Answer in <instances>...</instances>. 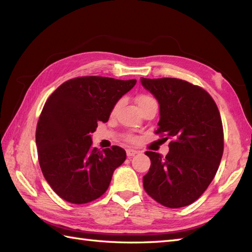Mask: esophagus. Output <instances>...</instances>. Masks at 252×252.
<instances>
[{
	"mask_svg": "<svg viewBox=\"0 0 252 252\" xmlns=\"http://www.w3.org/2000/svg\"><path fill=\"white\" fill-rule=\"evenodd\" d=\"M138 152L135 151V149H126V156L127 157H132V156H135Z\"/></svg>",
	"mask_w": 252,
	"mask_h": 252,
	"instance_id": "esophagus-1",
	"label": "esophagus"
}]
</instances>
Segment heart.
Listing matches in <instances>:
<instances>
[{
	"label": "heart",
	"mask_w": 252,
	"mask_h": 252,
	"mask_svg": "<svg viewBox=\"0 0 252 252\" xmlns=\"http://www.w3.org/2000/svg\"><path fill=\"white\" fill-rule=\"evenodd\" d=\"M136 103H137L138 107H140V109L142 110V109L144 108V107H146V106H148V105L157 104V101L155 100V98L152 97L151 95L142 94V95H140V96H138V97L136 98ZM119 105H120V101H118V103H116L115 106L112 107V109H111V115H112V116H114V115L116 114V112H117L118 108H119ZM125 140H126V142L134 143V142L136 141V138H135V136H133L132 134H126V135H125Z\"/></svg>",
	"instance_id": "heart-1"
}]
</instances>
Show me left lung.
Returning <instances> with one entry per match:
<instances>
[{
	"label": "left lung",
	"mask_w": 252,
	"mask_h": 252,
	"mask_svg": "<svg viewBox=\"0 0 252 252\" xmlns=\"http://www.w3.org/2000/svg\"><path fill=\"white\" fill-rule=\"evenodd\" d=\"M160 106L156 134L171 138L165 157L146 152L151 168L144 189L168 208L196 201L210 185L220 165L223 126L216 101L206 90L175 78L141 79Z\"/></svg>",
	"instance_id": "1"
}]
</instances>
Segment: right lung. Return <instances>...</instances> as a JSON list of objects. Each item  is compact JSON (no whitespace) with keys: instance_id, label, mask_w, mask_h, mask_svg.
Returning <instances> with one entry per match:
<instances>
[{"instance_id":"obj_1","label":"right lung","mask_w":252,"mask_h":252,"mask_svg":"<svg viewBox=\"0 0 252 252\" xmlns=\"http://www.w3.org/2000/svg\"><path fill=\"white\" fill-rule=\"evenodd\" d=\"M135 83L78 77L60 85L45 101L35 131L37 158L47 183L63 200L82 205L97 199L125 162V149L94 148L91 133L98 121H108L112 107Z\"/></svg>"}]
</instances>
